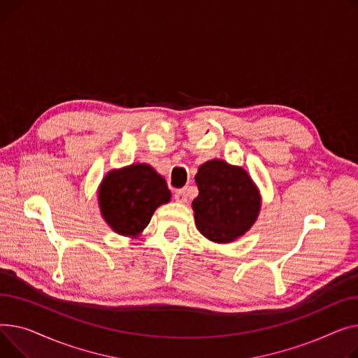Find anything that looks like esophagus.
Masks as SVG:
<instances>
[{
	"label": "esophagus",
	"mask_w": 358,
	"mask_h": 358,
	"mask_svg": "<svg viewBox=\"0 0 358 358\" xmlns=\"http://www.w3.org/2000/svg\"><path fill=\"white\" fill-rule=\"evenodd\" d=\"M175 199L179 203H186L187 202V194H186V189H179V191L175 192Z\"/></svg>",
	"instance_id": "34e87169"
}]
</instances>
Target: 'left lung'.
Segmentation results:
<instances>
[{
	"label": "left lung",
	"instance_id": "obj_1",
	"mask_svg": "<svg viewBox=\"0 0 358 358\" xmlns=\"http://www.w3.org/2000/svg\"><path fill=\"white\" fill-rule=\"evenodd\" d=\"M199 195L194 199L199 233L218 244L244 236L259 217V187L240 166L214 159L199 166L195 176Z\"/></svg>",
	"mask_w": 358,
	"mask_h": 358
}]
</instances>
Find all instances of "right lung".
<instances>
[{
    "instance_id": "add662e5",
    "label": "right lung",
    "mask_w": 358,
    "mask_h": 358,
    "mask_svg": "<svg viewBox=\"0 0 358 358\" xmlns=\"http://www.w3.org/2000/svg\"><path fill=\"white\" fill-rule=\"evenodd\" d=\"M166 180L150 164L136 163L111 171L98 189L101 215L120 236L137 237L156 209L171 201Z\"/></svg>"
}]
</instances>
